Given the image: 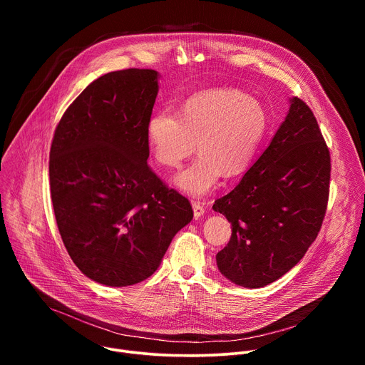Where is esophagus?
<instances>
[{"mask_svg": "<svg viewBox=\"0 0 365 365\" xmlns=\"http://www.w3.org/2000/svg\"><path fill=\"white\" fill-rule=\"evenodd\" d=\"M192 207H193V215H195V218H199V217L203 215V212H205L203 202L193 200V202H192Z\"/></svg>", "mask_w": 365, "mask_h": 365, "instance_id": "obj_1", "label": "esophagus"}]
</instances>
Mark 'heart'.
Masks as SVG:
<instances>
[{
    "mask_svg": "<svg viewBox=\"0 0 365 365\" xmlns=\"http://www.w3.org/2000/svg\"><path fill=\"white\" fill-rule=\"evenodd\" d=\"M267 131L259 101L237 89H210L190 96L180 114L162 111L148 118L145 140L151 158L163 168H179L196 148L195 162L176 176L190 195L212 190L221 175L248 169Z\"/></svg>",
    "mask_w": 365,
    "mask_h": 365,
    "instance_id": "1",
    "label": "heart"
}]
</instances>
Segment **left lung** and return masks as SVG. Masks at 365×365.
Returning a JSON list of instances; mask_svg holds the SVG:
<instances>
[{
	"instance_id": "1",
	"label": "left lung",
	"mask_w": 365,
	"mask_h": 365,
	"mask_svg": "<svg viewBox=\"0 0 365 365\" xmlns=\"http://www.w3.org/2000/svg\"><path fill=\"white\" fill-rule=\"evenodd\" d=\"M331 155L312 110L297 96L270 145L212 210L231 222L217 254L232 283L264 287L294 267L315 241L327 212Z\"/></svg>"
}]
</instances>
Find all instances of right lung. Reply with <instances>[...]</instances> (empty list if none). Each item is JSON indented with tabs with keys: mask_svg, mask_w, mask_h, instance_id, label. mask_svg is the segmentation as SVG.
Segmentation results:
<instances>
[{
	"mask_svg": "<svg viewBox=\"0 0 365 365\" xmlns=\"http://www.w3.org/2000/svg\"><path fill=\"white\" fill-rule=\"evenodd\" d=\"M158 79L153 69L98 78L65 111L50 147V193L63 244L86 277L111 287L150 277L193 218L190 202L147 165Z\"/></svg>",
	"mask_w": 365,
	"mask_h": 365,
	"instance_id": "obj_1",
	"label": "right lung"
}]
</instances>
